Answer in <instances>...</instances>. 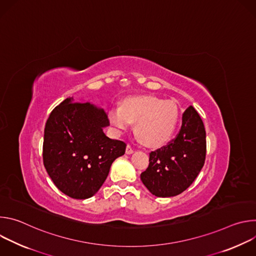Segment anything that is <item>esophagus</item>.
<instances>
[{
	"mask_svg": "<svg viewBox=\"0 0 256 256\" xmlns=\"http://www.w3.org/2000/svg\"><path fill=\"white\" fill-rule=\"evenodd\" d=\"M126 153L128 155H130V154H132V153H134V149L130 147V144H128V146H126Z\"/></svg>",
	"mask_w": 256,
	"mask_h": 256,
	"instance_id": "1",
	"label": "esophagus"
}]
</instances>
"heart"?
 I'll return each mask as SVG.
<instances>
[{
	"label": "heart",
	"instance_id": "b5f03b06",
	"mask_svg": "<svg viewBox=\"0 0 256 256\" xmlns=\"http://www.w3.org/2000/svg\"><path fill=\"white\" fill-rule=\"evenodd\" d=\"M108 120L116 132L126 130L136 122L134 132L140 140L156 148L171 138L178 120V108L174 102L155 96L132 97L120 106H110Z\"/></svg>",
	"mask_w": 256,
	"mask_h": 256
}]
</instances>
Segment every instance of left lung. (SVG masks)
I'll list each match as a JSON object with an SVG mask.
<instances>
[{
  "instance_id": "1",
  "label": "left lung",
  "mask_w": 256,
  "mask_h": 256,
  "mask_svg": "<svg viewBox=\"0 0 256 256\" xmlns=\"http://www.w3.org/2000/svg\"><path fill=\"white\" fill-rule=\"evenodd\" d=\"M206 142L204 122L192 106L182 116L177 136L164 147L150 153L149 166L140 180L158 198L184 192L200 172L206 159Z\"/></svg>"
}]
</instances>
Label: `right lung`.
I'll use <instances>...</instances> for the list:
<instances>
[{
  "label": "right lung",
  "mask_w": 256,
  "mask_h": 256,
  "mask_svg": "<svg viewBox=\"0 0 256 256\" xmlns=\"http://www.w3.org/2000/svg\"><path fill=\"white\" fill-rule=\"evenodd\" d=\"M107 112L90 102L64 99L52 112L44 128V164L54 186L72 198L93 196L104 184L126 142L109 138Z\"/></svg>",
  "instance_id": "right-lung-1"
}]
</instances>
